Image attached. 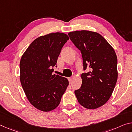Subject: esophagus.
Listing matches in <instances>:
<instances>
[{
	"mask_svg": "<svg viewBox=\"0 0 132 132\" xmlns=\"http://www.w3.org/2000/svg\"><path fill=\"white\" fill-rule=\"evenodd\" d=\"M72 79H73L72 77H68V81H69V82H70V83L71 82Z\"/></svg>",
	"mask_w": 132,
	"mask_h": 132,
	"instance_id": "esophagus-1",
	"label": "esophagus"
}]
</instances>
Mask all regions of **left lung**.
I'll list each match as a JSON object with an SVG mask.
<instances>
[{
    "mask_svg": "<svg viewBox=\"0 0 132 132\" xmlns=\"http://www.w3.org/2000/svg\"><path fill=\"white\" fill-rule=\"evenodd\" d=\"M70 39L82 54L84 70L82 84L75 90L78 103L85 108L96 109L107 102L118 77L116 54L110 44L100 34L90 31L68 33Z\"/></svg>",
    "mask_w": 132,
    "mask_h": 132,
    "instance_id": "1",
    "label": "left lung"
}]
</instances>
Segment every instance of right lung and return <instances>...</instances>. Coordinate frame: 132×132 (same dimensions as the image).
<instances>
[{
  "label": "right lung",
  "instance_id": "1",
  "mask_svg": "<svg viewBox=\"0 0 132 132\" xmlns=\"http://www.w3.org/2000/svg\"><path fill=\"white\" fill-rule=\"evenodd\" d=\"M68 39L67 34L61 32L40 36L22 55L20 81L28 100L38 110L47 112L56 108L68 86L66 78L52 73Z\"/></svg>",
  "mask_w": 132,
  "mask_h": 132
}]
</instances>
